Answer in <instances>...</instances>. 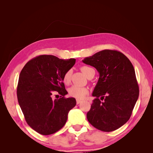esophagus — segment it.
Instances as JSON below:
<instances>
[{"instance_id": "34e87169", "label": "esophagus", "mask_w": 153, "mask_h": 153, "mask_svg": "<svg viewBox=\"0 0 153 153\" xmlns=\"http://www.w3.org/2000/svg\"><path fill=\"white\" fill-rule=\"evenodd\" d=\"M81 100H76V104L78 105V104H79V103H81Z\"/></svg>"}]
</instances>
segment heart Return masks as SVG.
<instances>
[{"label": "heart", "instance_id": "b5f03b06", "mask_svg": "<svg viewBox=\"0 0 153 153\" xmlns=\"http://www.w3.org/2000/svg\"><path fill=\"white\" fill-rule=\"evenodd\" d=\"M81 71L84 75L87 77L89 75V74L92 70H94L93 69L89 67V66H82L80 68ZM71 70L67 71L63 76V82L65 84H69L71 82ZM69 94L71 96L75 98L78 100H81L84 98V97L88 94L89 91L87 88L84 87H80L76 85H73L68 89Z\"/></svg>", "mask_w": 153, "mask_h": 153}]
</instances>
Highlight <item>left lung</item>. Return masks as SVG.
Returning <instances> with one entry per match:
<instances>
[{
	"label": "left lung",
	"instance_id": "1",
	"mask_svg": "<svg viewBox=\"0 0 153 153\" xmlns=\"http://www.w3.org/2000/svg\"><path fill=\"white\" fill-rule=\"evenodd\" d=\"M82 62L100 73L92 94L96 98L87 114L88 121L101 131L116 130L130 118L139 96L132 64L121 52L111 50L100 51Z\"/></svg>",
	"mask_w": 153,
	"mask_h": 153
}]
</instances>
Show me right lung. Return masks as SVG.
<instances>
[{"label": "right lung", "instance_id": "add662e5", "mask_svg": "<svg viewBox=\"0 0 153 153\" xmlns=\"http://www.w3.org/2000/svg\"><path fill=\"white\" fill-rule=\"evenodd\" d=\"M75 59L63 60L51 55L32 59L23 68L17 86L18 103L29 126L36 132L48 135L66 124L69 110L76 105L68 94L63 76L75 64ZM55 92L61 95L53 99Z\"/></svg>", "mask_w": 153, "mask_h": 153}]
</instances>
